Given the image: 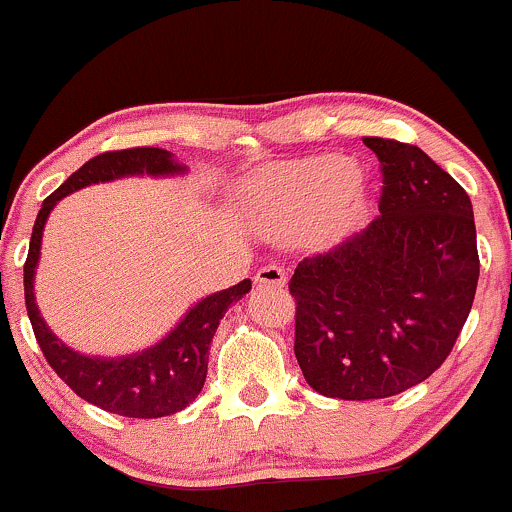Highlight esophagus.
Here are the masks:
<instances>
[{
    "mask_svg": "<svg viewBox=\"0 0 512 512\" xmlns=\"http://www.w3.org/2000/svg\"><path fill=\"white\" fill-rule=\"evenodd\" d=\"M255 284H260V286H279V289H282V286L286 284V272H284L282 267H277V265H265V267L257 269Z\"/></svg>",
    "mask_w": 512,
    "mask_h": 512,
    "instance_id": "esophagus-1",
    "label": "esophagus"
}]
</instances>
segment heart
Returning <instances> with one entry per match:
<instances>
[{"mask_svg":"<svg viewBox=\"0 0 512 512\" xmlns=\"http://www.w3.org/2000/svg\"><path fill=\"white\" fill-rule=\"evenodd\" d=\"M250 221L272 238H303L316 228L352 226L364 211V184L350 160H313L272 165L245 192Z\"/></svg>","mask_w":512,"mask_h":512,"instance_id":"b5f03b06","label":"heart"}]
</instances>
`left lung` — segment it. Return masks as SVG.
<instances>
[{"mask_svg": "<svg viewBox=\"0 0 512 512\" xmlns=\"http://www.w3.org/2000/svg\"><path fill=\"white\" fill-rule=\"evenodd\" d=\"M364 145L381 162L379 216L289 282L301 372L342 401L396 396L440 369L479 282L469 194L415 145Z\"/></svg>", "mask_w": 512, "mask_h": 512, "instance_id": "left-lung-1", "label": "left lung"}]
</instances>
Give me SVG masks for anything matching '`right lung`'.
I'll use <instances>...</instances> for the list:
<instances>
[{"label":"right lung","mask_w":512,"mask_h":512,"mask_svg":"<svg viewBox=\"0 0 512 512\" xmlns=\"http://www.w3.org/2000/svg\"><path fill=\"white\" fill-rule=\"evenodd\" d=\"M187 167L174 160L170 150L162 148H131L101 153L84 162L77 172L55 189L43 201L33 223L31 245L24 265V296L28 320L33 325L38 345L55 374L87 403L123 418H162L172 415L199 396L204 389L206 369H209V350L213 333L226 311L252 289L250 279L230 289L216 291L206 299L196 301L182 320L155 345L123 357H92L67 347L53 330L48 328L33 294L38 257H41L43 228L50 211L60 199L77 189L99 182H114L121 177H174L184 174Z\"/></svg>","instance_id":"1"}]
</instances>
